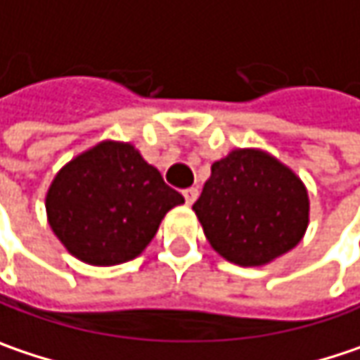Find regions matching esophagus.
<instances>
[{"label": "esophagus", "instance_id": "1", "mask_svg": "<svg viewBox=\"0 0 360 360\" xmlns=\"http://www.w3.org/2000/svg\"><path fill=\"white\" fill-rule=\"evenodd\" d=\"M184 194V200H186V205H193L194 200H196V196H198V188H186V191H182Z\"/></svg>", "mask_w": 360, "mask_h": 360}]
</instances>
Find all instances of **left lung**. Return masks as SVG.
<instances>
[{"label":"left lung","mask_w":360,"mask_h":360,"mask_svg":"<svg viewBox=\"0 0 360 360\" xmlns=\"http://www.w3.org/2000/svg\"><path fill=\"white\" fill-rule=\"evenodd\" d=\"M193 211L219 256L264 266L303 240L309 196L291 167L269 151L245 147L211 166Z\"/></svg>","instance_id":"obj_1"}]
</instances>
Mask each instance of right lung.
<instances>
[{
    "label": "right lung",
    "instance_id": "right-lung-1",
    "mask_svg": "<svg viewBox=\"0 0 360 360\" xmlns=\"http://www.w3.org/2000/svg\"><path fill=\"white\" fill-rule=\"evenodd\" d=\"M184 196L133 143L100 141L67 162L44 198L46 219L65 250L91 266L137 258L169 209Z\"/></svg>",
    "mask_w": 360,
    "mask_h": 360
}]
</instances>
